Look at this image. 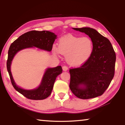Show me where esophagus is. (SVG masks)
Segmentation results:
<instances>
[{"label":"esophagus","mask_w":125,"mask_h":125,"mask_svg":"<svg viewBox=\"0 0 125 125\" xmlns=\"http://www.w3.org/2000/svg\"><path fill=\"white\" fill-rule=\"evenodd\" d=\"M62 69L64 71H67L68 70V67L67 65H63L62 67Z\"/></svg>","instance_id":"obj_1"}]
</instances>
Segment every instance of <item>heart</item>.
Here are the masks:
<instances>
[{
    "mask_svg": "<svg viewBox=\"0 0 125 125\" xmlns=\"http://www.w3.org/2000/svg\"><path fill=\"white\" fill-rule=\"evenodd\" d=\"M93 50L94 44L89 37L69 34L59 39L58 49L54 48L53 52L56 55H66V60L69 64L78 66L89 59Z\"/></svg>",
    "mask_w": 125,
    "mask_h": 125,
    "instance_id": "b5f03b06",
    "label": "heart"
}]
</instances>
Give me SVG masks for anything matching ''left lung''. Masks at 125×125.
<instances>
[{
  "label": "left lung",
  "instance_id": "obj_1",
  "mask_svg": "<svg viewBox=\"0 0 125 125\" xmlns=\"http://www.w3.org/2000/svg\"><path fill=\"white\" fill-rule=\"evenodd\" d=\"M90 37L94 50L89 59L79 67L69 69V88L78 98L88 99L104 94L115 75L116 54L111 42L94 29L73 28ZM83 85L84 87H80Z\"/></svg>",
  "mask_w": 125,
  "mask_h": 125
}]
</instances>
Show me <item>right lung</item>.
Masks as SVG:
<instances>
[{
    "mask_svg": "<svg viewBox=\"0 0 125 125\" xmlns=\"http://www.w3.org/2000/svg\"><path fill=\"white\" fill-rule=\"evenodd\" d=\"M56 37L57 35L50 31L32 30L21 35L10 46L8 51L7 67L11 83L15 89L27 99L43 100L48 98L51 94L57 77L62 72V67L59 65L52 68H48L44 74L39 87L36 89L27 90L19 87L15 83L10 72V65L12 59L17 52L26 48L36 47L51 51Z\"/></svg>",
    "mask_w": 125,
    "mask_h": 125,
    "instance_id": "obj_1",
    "label": "right lung"
}]
</instances>
